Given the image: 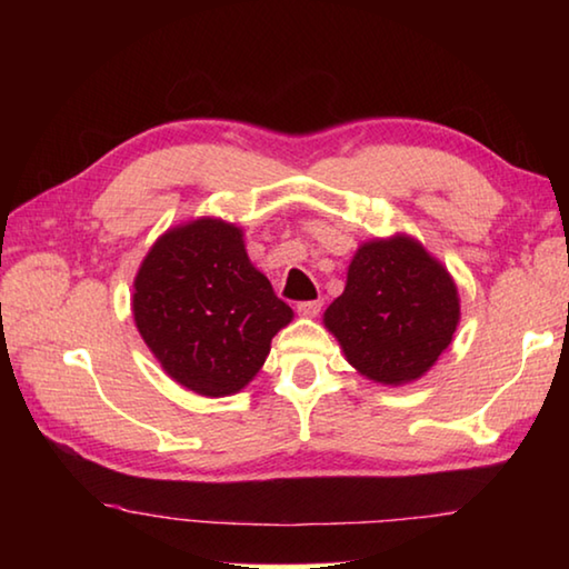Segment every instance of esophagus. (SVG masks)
I'll use <instances>...</instances> for the list:
<instances>
[{"instance_id":"1","label":"esophagus","mask_w":569,"mask_h":569,"mask_svg":"<svg viewBox=\"0 0 569 569\" xmlns=\"http://www.w3.org/2000/svg\"><path fill=\"white\" fill-rule=\"evenodd\" d=\"M323 301L319 298V301H301L298 303V313L306 316V319H313V316H319Z\"/></svg>"}]
</instances>
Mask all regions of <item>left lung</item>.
<instances>
[{
  "mask_svg": "<svg viewBox=\"0 0 569 569\" xmlns=\"http://www.w3.org/2000/svg\"><path fill=\"white\" fill-rule=\"evenodd\" d=\"M323 323L361 377L401 387L423 377L451 343L457 283L419 240L401 233L369 240L356 250Z\"/></svg>",
  "mask_w": 569,
  "mask_h": 569,
  "instance_id": "obj_1",
  "label": "left lung"
}]
</instances>
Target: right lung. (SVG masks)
<instances>
[{"instance_id":"1","label":"right lung","mask_w":569,"mask_h":569,"mask_svg":"<svg viewBox=\"0 0 569 569\" xmlns=\"http://www.w3.org/2000/svg\"><path fill=\"white\" fill-rule=\"evenodd\" d=\"M132 316L168 377L216 399L253 381L293 311L250 263L243 230L198 218L152 243L132 283Z\"/></svg>"}]
</instances>
